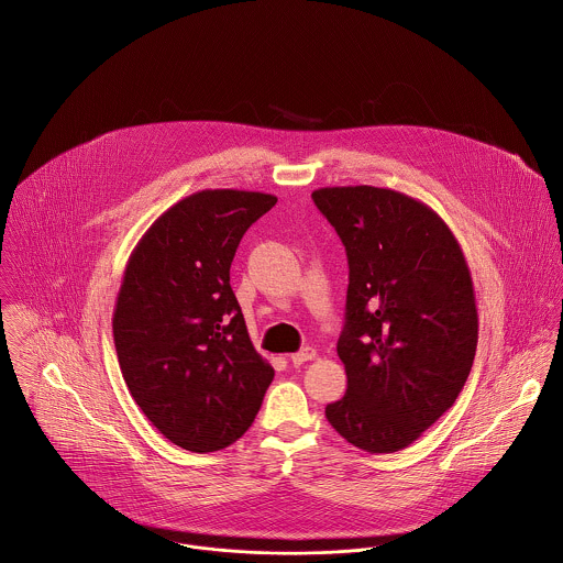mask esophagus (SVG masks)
Listing matches in <instances>:
<instances>
[{
    "label": "esophagus",
    "instance_id": "obj_1",
    "mask_svg": "<svg viewBox=\"0 0 563 563\" xmlns=\"http://www.w3.org/2000/svg\"><path fill=\"white\" fill-rule=\"evenodd\" d=\"M317 357V351L312 349V346H306V349H301L299 353H292L290 355V362H292V366H301V364H306V362H310V360H314Z\"/></svg>",
    "mask_w": 563,
    "mask_h": 563
}]
</instances>
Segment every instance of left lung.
<instances>
[{"label": "left lung", "instance_id": "8db88e82", "mask_svg": "<svg viewBox=\"0 0 563 563\" xmlns=\"http://www.w3.org/2000/svg\"><path fill=\"white\" fill-rule=\"evenodd\" d=\"M312 199L349 260L338 338L346 393L324 416L362 451H401L471 375L479 319L466 257L429 206L397 190L333 186Z\"/></svg>", "mask_w": 563, "mask_h": 563}]
</instances>
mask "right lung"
I'll return each instance as SVG.
<instances>
[{"label":"right lung","instance_id":"right-lung-1","mask_svg":"<svg viewBox=\"0 0 563 563\" xmlns=\"http://www.w3.org/2000/svg\"><path fill=\"white\" fill-rule=\"evenodd\" d=\"M277 197L201 190L168 208L132 251L112 333L123 379L173 444L212 453L260 411L275 371L253 349L230 266Z\"/></svg>","mask_w":563,"mask_h":563}]
</instances>
